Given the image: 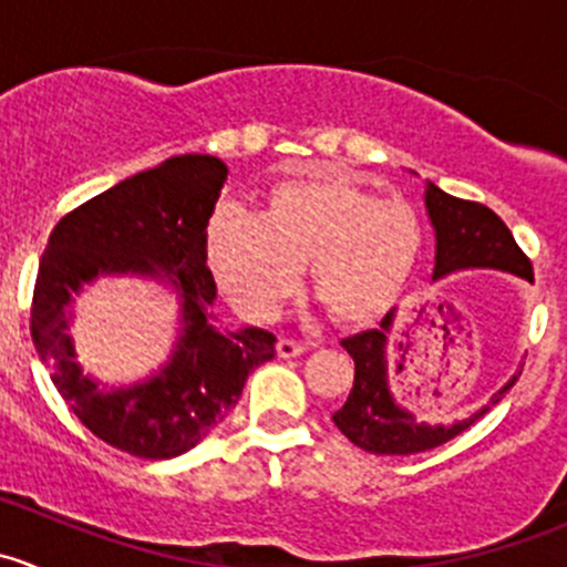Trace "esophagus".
Returning <instances> with one entry per match:
<instances>
[{"label":"esophagus","mask_w":567,"mask_h":567,"mask_svg":"<svg viewBox=\"0 0 567 567\" xmlns=\"http://www.w3.org/2000/svg\"><path fill=\"white\" fill-rule=\"evenodd\" d=\"M307 351V346L305 342H299V340H288V337H282V340L277 342V353L282 359H293V357H301V353Z\"/></svg>","instance_id":"1"}]
</instances>
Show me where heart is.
<instances>
[{
  "label": "heart",
  "mask_w": 567,
  "mask_h": 567,
  "mask_svg": "<svg viewBox=\"0 0 567 567\" xmlns=\"http://www.w3.org/2000/svg\"><path fill=\"white\" fill-rule=\"evenodd\" d=\"M208 262L241 316L268 320L307 279L337 323L370 326L403 293L422 251L414 210L375 199L326 167L274 183L260 216L216 210L205 233Z\"/></svg>",
  "instance_id": "1"
}]
</instances>
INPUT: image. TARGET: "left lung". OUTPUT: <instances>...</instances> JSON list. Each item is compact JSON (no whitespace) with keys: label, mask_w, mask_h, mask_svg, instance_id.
Returning <instances> with one entry per match:
<instances>
[{"label":"left lung","mask_w":567,"mask_h":567,"mask_svg":"<svg viewBox=\"0 0 567 567\" xmlns=\"http://www.w3.org/2000/svg\"><path fill=\"white\" fill-rule=\"evenodd\" d=\"M425 208L427 216H431L433 230H436L433 279L463 271V268H499V271H511L532 282L529 257L518 249L513 233L507 230V225L494 210L480 203L453 197V194L442 192L433 183H427L425 188ZM392 320L394 310L386 312L379 329L362 331V334L342 340V348L353 359V390L342 403V409L331 414V420L340 427L342 436L357 444L359 450H364V453L414 455L439 447V444L450 442V439L466 431L485 411H491V405L499 403L522 375H513L502 390L494 392L488 405L474 411L468 420L453 422V425H427L416 416V411L400 405L390 390L386 346H390ZM403 342H398L394 370H403Z\"/></svg>","instance_id":"8db88e82"}]
</instances>
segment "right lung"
I'll use <instances>...</instances> for the list:
<instances>
[{
	"instance_id": "add662e5",
	"label": "right lung",
	"mask_w": 567,
	"mask_h": 567,
	"mask_svg": "<svg viewBox=\"0 0 567 567\" xmlns=\"http://www.w3.org/2000/svg\"><path fill=\"white\" fill-rule=\"evenodd\" d=\"M225 181L227 164L216 156L167 158L62 216L40 257L30 326L40 362L82 425L136 458H175L197 447L230 414L251 370L274 359L271 331L214 326L205 233ZM106 272L158 278L182 299L171 362L125 391H101L84 377L66 334L72 296Z\"/></svg>"
}]
</instances>
